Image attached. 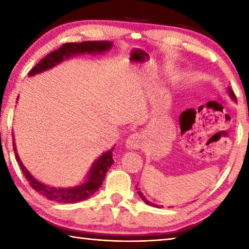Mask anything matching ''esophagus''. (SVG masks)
Returning a JSON list of instances; mask_svg holds the SVG:
<instances>
[{"mask_svg": "<svg viewBox=\"0 0 249 249\" xmlns=\"http://www.w3.org/2000/svg\"><path fill=\"white\" fill-rule=\"evenodd\" d=\"M125 142H126V146H127V148L138 149L141 148L142 144H144V137H142V135L140 133H135L130 135Z\"/></svg>", "mask_w": 249, "mask_h": 249, "instance_id": "1", "label": "esophagus"}]
</instances>
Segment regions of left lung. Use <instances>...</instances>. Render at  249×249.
I'll list each match as a JSON object with an SVG mask.
<instances>
[{
	"label": "left lung",
	"mask_w": 249,
	"mask_h": 249,
	"mask_svg": "<svg viewBox=\"0 0 249 249\" xmlns=\"http://www.w3.org/2000/svg\"><path fill=\"white\" fill-rule=\"evenodd\" d=\"M229 93H230V95H231V98L233 99V100H235L236 101V96H235V94H234V92L231 91V89H230L229 88ZM136 190H137V193L138 195H140V196L142 197V200L145 202V203H147V204H149V205H151V206H156V208H158V205L157 204H154V203H151V202H149L148 200H146V197L142 196V193L141 192V191H138V189H137V187H136Z\"/></svg>",
	"instance_id": "1"
}]
</instances>
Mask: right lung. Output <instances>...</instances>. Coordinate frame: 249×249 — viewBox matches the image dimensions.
Listing matches in <instances>:
<instances>
[{
    "instance_id": "add662e5",
    "label": "right lung",
    "mask_w": 249,
    "mask_h": 249,
    "mask_svg": "<svg viewBox=\"0 0 249 249\" xmlns=\"http://www.w3.org/2000/svg\"><path fill=\"white\" fill-rule=\"evenodd\" d=\"M111 47L112 41H82V43L64 44L60 48L53 50V52L47 54L45 58L41 59L38 64L29 71L28 75H35L36 73L43 72L45 70L53 68V66L60 64L61 61H64L65 59L71 56L86 53H102ZM13 146L16 160H18L19 167L22 168L25 178L27 179L31 187L35 191L40 193L41 196L47 197L48 200L56 201L59 202V203H75V202L89 199L93 193L99 190L101 185H102L105 175H107L109 167L112 166V163L114 162L112 157V151L114 150V147H113L112 149L104 153L98 160H95V162H93V165H92V168L90 169L89 176H88V179L87 181H84V183L69 189H57L53 187H48V185L41 183L38 180L34 178L26 168L24 167L22 161H20L18 155L16 153L14 142Z\"/></svg>"
}]
</instances>
